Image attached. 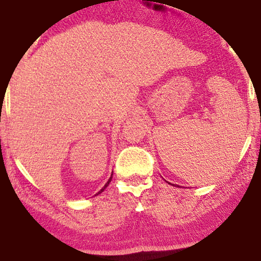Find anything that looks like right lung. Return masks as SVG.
Segmentation results:
<instances>
[{
	"mask_svg": "<svg viewBox=\"0 0 261 261\" xmlns=\"http://www.w3.org/2000/svg\"><path fill=\"white\" fill-rule=\"evenodd\" d=\"M111 180H112V176H111V178H110V179H109V181H107V182H106V184H105V186H103V187H102V189H101V190H100V191H99V192H98V193H101V192H102V191H103V190H105V189H106V187H107V186H109V184H110V182H111ZM98 193H96V194H98Z\"/></svg>",
	"mask_w": 261,
	"mask_h": 261,
	"instance_id": "1",
	"label": "right lung"
}]
</instances>
